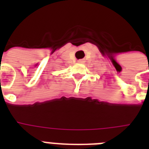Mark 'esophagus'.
I'll return each instance as SVG.
<instances>
[{"label":"esophagus","instance_id":"esophagus-1","mask_svg":"<svg viewBox=\"0 0 149 149\" xmlns=\"http://www.w3.org/2000/svg\"><path fill=\"white\" fill-rule=\"evenodd\" d=\"M84 59H79V60H78V63H84Z\"/></svg>","mask_w":149,"mask_h":149}]
</instances>
